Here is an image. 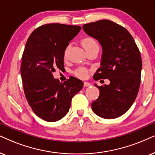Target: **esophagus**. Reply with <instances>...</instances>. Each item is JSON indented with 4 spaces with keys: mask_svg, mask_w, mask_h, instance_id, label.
<instances>
[{
    "mask_svg": "<svg viewBox=\"0 0 155 155\" xmlns=\"http://www.w3.org/2000/svg\"><path fill=\"white\" fill-rule=\"evenodd\" d=\"M84 86L85 87H90V86H91V84L89 83V82H84Z\"/></svg>",
    "mask_w": 155,
    "mask_h": 155,
    "instance_id": "obj_1",
    "label": "esophagus"
}]
</instances>
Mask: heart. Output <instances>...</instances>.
I'll use <instances>...</instances> for the list:
<instances>
[{
    "instance_id": "1",
    "label": "heart",
    "mask_w": 155,
    "mask_h": 155,
    "mask_svg": "<svg viewBox=\"0 0 155 155\" xmlns=\"http://www.w3.org/2000/svg\"><path fill=\"white\" fill-rule=\"evenodd\" d=\"M81 44L82 46H84V49H85L86 51H89L90 49H92V48H99V44L95 38H92V37L87 36L85 37V38L82 39L81 41ZM70 46H68L65 48L64 52V59H66L68 58V50H69ZM75 75L78 77L81 78V79H84V78L87 77L88 71L87 68H79L76 70Z\"/></svg>"
}]
</instances>
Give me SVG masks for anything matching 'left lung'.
I'll use <instances>...</instances> for the list:
<instances>
[{
    "instance_id": "left-lung-1",
    "label": "left lung",
    "mask_w": 155,
    "mask_h": 155,
    "mask_svg": "<svg viewBox=\"0 0 155 155\" xmlns=\"http://www.w3.org/2000/svg\"><path fill=\"white\" fill-rule=\"evenodd\" d=\"M102 47L101 66L94 79H109V85L95 87L99 97L92 102L94 112L104 119L121 116L132 107L141 81L142 58L134 38L121 25L109 20L87 23L82 27Z\"/></svg>"
}]
</instances>
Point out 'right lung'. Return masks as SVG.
<instances>
[{
    "instance_id": "obj_1",
    "label": "right lung",
    "mask_w": 155,
    "mask_h": 155,
    "mask_svg": "<svg viewBox=\"0 0 155 155\" xmlns=\"http://www.w3.org/2000/svg\"><path fill=\"white\" fill-rule=\"evenodd\" d=\"M81 26L49 23L33 31L22 56L21 74L25 98L34 112L46 121H56L68 113L74 96L83 88L71 76L54 79L56 68H64V52Z\"/></svg>"
}]
</instances>
